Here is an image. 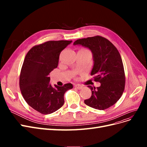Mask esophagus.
I'll use <instances>...</instances> for the list:
<instances>
[{"instance_id": "obj_1", "label": "esophagus", "mask_w": 147, "mask_h": 147, "mask_svg": "<svg viewBox=\"0 0 147 147\" xmlns=\"http://www.w3.org/2000/svg\"><path fill=\"white\" fill-rule=\"evenodd\" d=\"M74 87L75 88H77L78 90H81V89H82L83 88V86H82L81 84H75V85L74 86Z\"/></svg>"}]
</instances>
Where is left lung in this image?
Masks as SVG:
<instances>
[{"mask_svg": "<svg viewBox=\"0 0 147 147\" xmlns=\"http://www.w3.org/2000/svg\"><path fill=\"white\" fill-rule=\"evenodd\" d=\"M74 45H80L90 49L94 65L91 75L100 83L99 87L88 85L92 92L84 104L97 110H105L114 105L121 97L125 87V74L118 50L107 38L96 35L77 40Z\"/></svg>", "mask_w": 147, "mask_h": 147, "instance_id": "1", "label": "left lung"}]
</instances>
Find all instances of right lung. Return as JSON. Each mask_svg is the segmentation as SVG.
Instances as JSON below:
<instances>
[{"label":"right lung","instance_id":"obj_1","mask_svg":"<svg viewBox=\"0 0 147 147\" xmlns=\"http://www.w3.org/2000/svg\"><path fill=\"white\" fill-rule=\"evenodd\" d=\"M72 40L48 41L33 47L28 52L20 75V88L28 104L42 114L56 112L64 103V93L73 88L49 83V74L58 65L61 52Z\"/></svg>","mask_w":147,"mask_h":147}]
</instances>
